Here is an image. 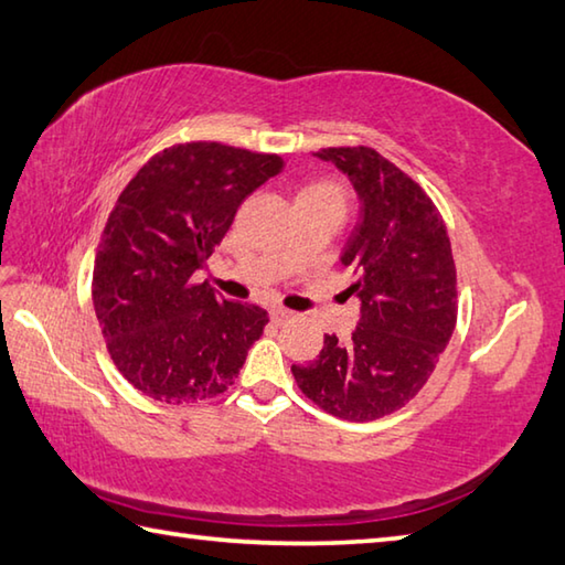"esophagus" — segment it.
Returning a JSON list of instances; mask_svg holds the SVG:
<instances>
[{
	"mask_svg": "<svg viewBox=\"0 0 565 565\" xmlns=\"http://www.w3.org/2000/svg\"><path fill=\"white\" fill-rule=\"evenodd\" d=\"M269 316H271V320H274V322H286V320L296 318L294 310H289V308H281V306H274V308L269 310Z\"/></svg>",
	"mask_w": 565,
	"mask_h": 565,
	"instance_id": "esophagus-1",
	"label": "esophagus"
}]
</instances>
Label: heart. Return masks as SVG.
<instances>
[{
  "instance_id": "1",
  "label": "heart",
  "mask_w": 565,
  "mask_h": 565,
  "mask_svg": "<svg viewBox=\"0 0 565 565\" xmlns=\"http://www.w3.org/2000/svg\"><path fill=\"white\" fill-rule=\"evenodd\" d=\"M306 196H318V199H332V201H338V203H342V191H340V186L338 184H310V186H306L301 194H298V199H306Z\"/></svg>"
}]
</instances>
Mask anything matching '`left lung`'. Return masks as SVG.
I'll return each mask as SVG.
<instances>
[{"label": "left lung", "mask_w": 565, "mask_h": 565, "mask_svg": "<svg viewBox=\"0 0 565 565\" xmlns=\"http://www.w3.org/2000/svg\"><path fill=\"white\" fill-rule=\"evenodd\" d=\"M350 179L359 225L342 252L359 322L350 342L326 334L313 364L291 366L310 401L334 417L366 423L417 395L456 326V269L435 203L371 148L316 152Z\"/></svg>", "instance_id": "obj_1"}]
</instances>
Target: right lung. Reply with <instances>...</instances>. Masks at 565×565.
<instances>
[{"mask_svg":"<svg viewBox=\"0 0 565 565\" xmlns=\"http://www.w3.org/2000/svg\"><path fill=\"white\" fill-rule=\"evenodd\" d=\"M281 167L279 154L189 142L154 154L118 196L92 298L114 364L150 398H213L259 340L267 310L227 301L194 274L209 267L239 203Z\"/></svg>","mask_w":565,"mask_h":565,"instance_id":"1","label":"right lung"}]
</instances>
